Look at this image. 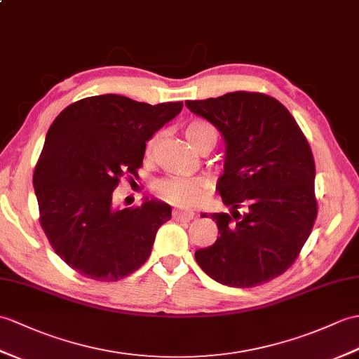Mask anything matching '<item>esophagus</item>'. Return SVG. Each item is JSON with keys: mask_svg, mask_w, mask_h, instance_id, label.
<instances>
[{"mask_svg": "<svg viewBox=\"0 0 359 359\" xmlns=\"http://www.w3.org/2000/svg\"><path fill=\"white\" fill-rule=\"evenodd\" d=\"M172 219L177 222H189L194 219V211L191 210H174L172 211Z\"/></svg>", "mask_w": 359, "mask_h": 359, "instance_id": "obj_1", "label": "esophagus"}]
</instances>
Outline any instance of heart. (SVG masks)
<instances>
[{
    "instance_id": "obj_1",
    "label": "heart",
    "mask_w": 359,
    "mask_h": 359,
    "mask_svg": "<svg viewBox=\"0 0 359 359\" xmlns=\"http://www.w3.org/2000/svg\"><path fill=\"white\" fill-rule=\"evenodd\" d=\"M185 136L189 140L193 148L200 145L211 144L212 147L217 142V131L205 121H191L185 125ZM157 136L151 137L147 144V154L149 156L156 147ZM206 189V183L202 179L196 177H182V176H168L154 183L156 194L172 205L179 206H194L203 197Z\"/></svg>"
}]
</instances>
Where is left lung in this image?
<instances>
[{
	"label": "left lung",
	"instance_id": "left-lung-1",
	"mask_svg": "<svg viewBox=\"0 0 359 359\" xmlns=\"http://www.w3.org/2000/svg\"><path fill=\"white\" fill-rule=\"evenodd\" d=\"M185 105L226 142L217 191L231 212L210 214L220 236L196 251V262L224 286L268 283L297 260L318 214L309 142L268 95L234 91Z\"/></svg>",
	"mask_w": 359,
	"mask_h": 359
}]
</instances>
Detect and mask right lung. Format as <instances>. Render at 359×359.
Segmentation results:
<instances>
[{"mask_svg":"<svg viewBox=\"0 0 359 359\" xmlns=\"http://www.w3.org/2000/svg\"><path fill=\"white\" fill-rule=\"evenodd\" d=\"M182 107L90 96L64 108L50 125L33 172L39 222L53 251L78 273L118 281L151 254L171 206L145 198L119 210L113 206V191L121 177L137 176L145 142Z\"/></svg>","mask_w":359,"mask_h":359,"instance_id":"right-lung-1","label":"right lung"}]
</instances>
